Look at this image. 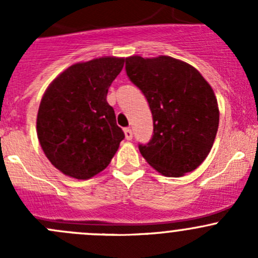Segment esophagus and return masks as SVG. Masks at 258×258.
Returning a JSON list of instances; mask_svg holds the SVG:
<instances>
[{
	"instance_id": "1",
	"label": "esophagus",
	"mask_w": 258,
	"mask_h": 258,
	"mask_svg": "<svg viewBox=\"0 0 258 258\" xmlns=\"http://www.w3.org/2000/svg\"><path fill=\"white\" fill-rule=\"evenodd\" d=\"M124 137H126L127 141H130V140H132V130L131 128H124Z\"/></svg>"
}]
</instances>
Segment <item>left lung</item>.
Masks as SVG:
<instances>
[{
  "label": "left lung",
  "instance_id": "obj_1",
  "mask_svg": "<svg viewBox=\"0 0 258 258\" xmlns=\"http://www.w3.org/2000/svg\"><path fill=\"white\" fill-rule=\"evenodd\" d=\"M126 72L152 112V139L139 146L148 165L167 177L196 170L209 156L220 122L210 83L194 66L170 56H130Z\"/></svg>",
  "mask_w": 258,
  "mask_h": 258
}]
</instances>
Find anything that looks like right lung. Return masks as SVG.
I'll use <instances>...</instances> for the list:
<instances>
[{"mask_svg": "<svg viewBox=\"0 0 258 258\" xmlns=\"http://www.w3.org/2000/svg\"><path fill=\"white\" fill-rule=\"evenodd\" d=\"M123 57L79 62L47 87L37 113V137L49 162L63 175L88 179L110 165L124 139L107 103Z\"/></svg>", "mask_w": 258, "mask_h": 258, "instance_id": "1", "label": "right lung"}]
</instances>
